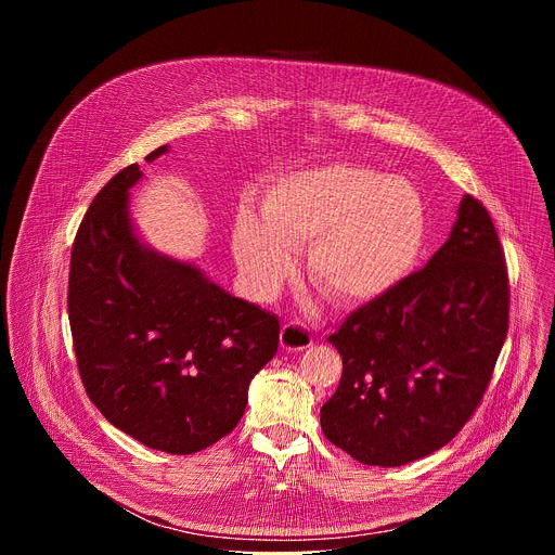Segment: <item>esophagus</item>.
I'll use <instances>...</instances> for the list:
<instances>
[{
  "label": "esophagus",
  "instance_id": "34e87169",
  "mask_svg": "<svg viewBox=\"0 0 555 555\" xmlns=\"http://www.w3.org/2000/svg\"><path fill=\"white\" fill-rule=\"evenodd\" d=\"M281 347L292 353L305 351L307 347H311V334L296 323H287L281 330Z\"/></svg>",
  "mask_w": 555,
  "mask_h": 555
}]
</instances>
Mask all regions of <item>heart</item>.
I'll use <instances>...</instances> for the list:
<instances>
[{"label": "heart", "mask_w": 555, "mask_h": 555, "mask_svg": "<svg viewBox=\"0 0 555 555\" xmlns=\"http://www.w3.org/2000/svg\"><path fill=\"white\" fill-rule=\"evenodd\" d=\"M428 240L420 191L404 178L332 163L279 178L261 219L242 210L232 250L257 298H272L309 246L307 279L343 307L388 296L417 270Z\"/></svg>", "instance_id": "obj_1"}]
</instances>
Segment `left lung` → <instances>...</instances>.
Listing matches in <instances>:
<instances>
[{"instance_id": "obj_1", "label": "left lung", "mask_w": 555, "mask_h": 555, "mask_svg": "<svg viewBox=\"0 0 555 555\" xmlns=\"http://www.w3.org/2000/svg\"><path fill=\"white\" fill-rule=\"evenodd\" d=\"M509 285L496 228L465 195L424 270L353 311L327 340L343 377L325 437L364 465L398 467L443 448L472 417L507 336Z\"/></svg>"}]
</instances>
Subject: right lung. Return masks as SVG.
I'll return each instance as SVG.
<instances>
[{
    "label": "right lung",
    "instance_id": "1",
    "mask_svg": "<svg viewBox=\"0 0 555 555\" xmlns=\"http://www.w3.org/2000/svg\"><path fill=\"white\" fill-rule=\"evenodd\" d=\"M169 151L157 146L144 160ZM116 173L76 232L67 311L78 371L103 417L146 448L199 452L244 417L253 377L274 358L279 319L212 283L195 261L151 248Z\"/></svg>",
    "mask_w": 555,
    "mask_h": 555
}]
</instances>
